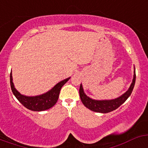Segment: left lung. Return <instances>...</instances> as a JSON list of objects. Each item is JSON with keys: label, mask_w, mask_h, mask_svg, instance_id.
Instances as JSON below:
<instances>
[{"label": "left lung", "mask_w": 148, "mask_h": 148, "mask_svg": "<svg viewBox=\"0 0 148 148\" xmlns=\"http://www.w3.org/2000/svg\"><path fill=\"white\" fill-rule=\"evenodd\" d=\"M135 69V68H134ZM136 82V71L134 70L133 78L130 87L128 88L126 92L119 97L116 98L114 99H110V100H95L87 96L84 91L83 86L81 84L80 88H79V95H80L81 101L86 108L90 109V110L97 112V113H110L111 111L115 110L116 109L120 107L125 101L129 98L132 93L133 87L135 85Z\"/></svg>", "instance_id": "obj_1"}]
</instances>
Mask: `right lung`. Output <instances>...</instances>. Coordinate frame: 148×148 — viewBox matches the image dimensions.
<instances>
[{
  "label": "right lung",
  "mask_w": 148,
  "mask_h": 148,
  "mask_svg": "<svg viewBox=\"0 0 148 148\" xmlns=\"http://www.w3.org/2000/svg\"><path fill=\"white\" fill-rule=\"evenodd\" d=\"M70 78V77L58 82L53 88L45 93L35 95V96L24 95L18 92L15 89V85L13 84L12 73H10V85H11L12 93L26 108L30 110L40 112V111H44L53 108L56 104L58 97H59L60 90H61V87L67 82Z\"/></svg>",
  "instance_id": "add662e5"
}]
</instances>
